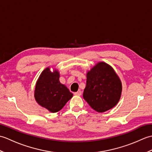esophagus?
Listing matches in <instances>:
<instances>
[{"label":"esophagus","instance_id":"obj_1","mask_svg":"<svg viewBox=\"0 0 152 152\" xmlns=\"http://www.w3.org/2000/svg\"><path fill=\"white\" fill-rule=\"evenodd\" d=\"M74 95H77V96H80V95H82V91H77V92H76V93H74Z\"/></svg>","mask_w":152,"mask_h":152}]
</instances>
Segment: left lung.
<instances>
[{
    "instance_id": "left-lung-1",
    "label": "left lung",
    "mask_w": 152,
    "mask_h": 152,
    "mask_svg": "<svg viewBox=\"0 0 152 152\" xmlns=\"http://www.w3.org/2000/svg\"><path fill=\"white\" fill-rule=\"evenodd\" d=\"M121 91V82L114 70L100 62L87 73L83 97L93 110L104 112L118 104Z\"/></svg>"
}]
</instances>
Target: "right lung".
Masks as SVG:
<instances>
[{
    "label": "right lung",
    "instance_id": "obj_1",
    "mask_svg": "<svg viewBox=\"0 0 152 152\" xmlns=\"http://www.w3.org/2000/svg\"><path fill=\"white\" fill-rule=\"evenodd\" d=\"M59 76L57 70L51 72L49 67L46 68L41 73L35 87L36 101L52 113L61 110L73 96L69 89L60 83Z\"/></svg>",
    "mask_w": 152,
    "mask_h": 152
}]
</instances>
